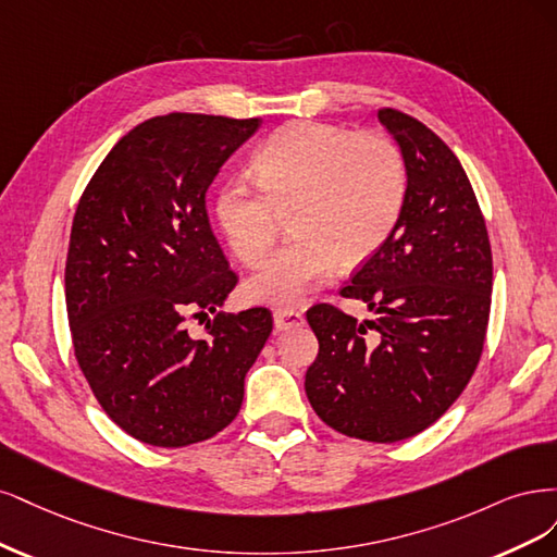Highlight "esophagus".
Returning <instances> with one entry per match:
<instances>
[{
	"mask_svg": "<svg viewBox=\"0 0 557 557\" xmlns=\"http://www.w3.org/2000/svg\"><path fill=\"white\" fill-rule=\"evenodd\" d=\"M273 319H275L277 331H289V329H296V326L305 324V317L294 308H277L273 312Z\"/></svg>",
	"mask_w": 557,
	"mask_h": 557,
	"instance_id": "34e87169",
	"label": "esophagus"
}]
</instances>
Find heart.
I'll return each mask as SVG.
<instances>
[{
    "label": "heart",
    "mask_w": 557,
    "mask_h": 557,
    "mask_svg": "<svg viewBox=\"0 0 557 557\" xmlns=\"http://www.w3.org/2000/svg\"><path fill=\"white\" fill-rule=\"evenodd\" d=\"M247 181L226 183L214 218L243 263H259L289 214L292 240L247 280V294L292 302L329 277L337 263L356 268L396 231L407 199V166L391 138L319 122H294L252 157Z\"/></svg>",
    "instance_id": "b5f03b06"
}]
</instances>
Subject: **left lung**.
I'll return each mask as SVG.
<instances>
[{
  "mask_svg": "<svg viewBox=\"0 0 557 557\" xmlns=\"http://www.w3.org/2000/svg\"><path fill=\"white\" fill-rule=\"evenodd\" d=\"M376 117L405 157V208L343 289L372 319L331 305L308 310L319 354L305 393L337 433L391 444L435 423L468 386L486 339L493 257L458 157L414 117L393 109Z\"/></svg>",
  "mask_w": 557,
  "mask_h": 557,
  "instance_id": "obj_1",
  "label": "left lung"
}]
</instances>
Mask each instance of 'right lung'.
Instances as JSON below:
<instances>
[{"label": "right lung", "mask_w": 557, "mask_h": 557, "mask_svg": "<svg viewBox=\"0 0 557 557\" xmlns=\"http://www.w3.org/2000/svg\"><path fill=\"white\" fill-rule=\"evenodd\" d=\"M261 120L171 113L106 154L71 226L66 314L95 398L124 433L177 448L238 417L245 374L273 314L218 312L238 277L206 212V191ZM219 317L199 341L186 314Z\"/></svg>", "instance_id": "1"}]
</instances>
